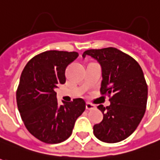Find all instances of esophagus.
Returning <instances> with one entry per match:
<instances>
[{
  "mask_svg": "<svg viewBox=\"0 0 160 160\" xmlns=\"http://www.w3.org/2000/svg\"><path fill=\"white\" fill-rule=\"evenodd\" d=\"M86 109L87 110H94V109H96V105H94V104H92L90 102H87L86 103Z\"/></svg>",
  "mask_w": 160,
  "mask_h": 160,
  "instance_id": "34e87169",
  "label": "esophagus"
}]
</instances>
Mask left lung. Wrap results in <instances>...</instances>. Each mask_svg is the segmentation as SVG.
Instances as JSON below:
<instances>
[{
  "mask_svg": "<svg viewBox=\"0 0 160 160\" xmlns=\"http://www.w3.org/2000/svg\"><path fill=\"white\" fill-rule=\"evenodd\" d=\"M90 56L102 67L100 92L110 97L111 104L97 108L103 114L94 126V135L104 142L125 140L136 129L143 117L148 98V86L139 63L115 48L88 49L82 57Z\"/></svg>",
  "mask_w": 160,
  "mask_h": 160,
  "instance_id": "left-lung-1",
  "label": "left lung"
}]
</instances>
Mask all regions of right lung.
Masks as SVG:
<instances>
[{"mask_svg": "<svg viewBox=\"0 0 160 160\" xmlns=\"http://www.w3.org/2000/svg\"><path fill=\"white\" fill-rule=\"evenodd\" d=\"M77 52L48 50L31 59L23 70L17 102L25 128L45 143L69 138L76 119L85 111L82 98L58 105L55 89L65 82V70L78 58Z\"/></svg>", "mask_w": 160, "mask_h": 160, "instance_id": "1", "label": "right lung"}]
</instances>
